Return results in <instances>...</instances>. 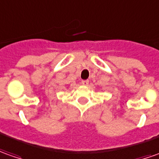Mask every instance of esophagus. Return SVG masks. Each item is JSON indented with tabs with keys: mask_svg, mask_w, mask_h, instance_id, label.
Instances as JSON below:
<instances>
[{
	"mask_svg": "<svg viewBox=\"0 0 159 159\" xmlns=\"http://www.w3.org/2000/svg\"><path fill=\"white\" fill-rule=\"evenodd\" d=\"M81 84L83 85V86H88V84H89V80H82Z\"/></svg>",
	"mask_w": 159,
	"mask_h": 159,
	"instance_id": "34e87169",
	"label": "esophagus"
}]
</instances>
